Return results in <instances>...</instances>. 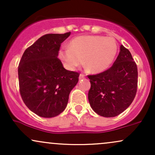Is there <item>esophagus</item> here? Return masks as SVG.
<instances>
[{
    "instance_id": "esophagus-1",
    "label": "esophagus",
    "mask_w": 155,
    "mask_h": 155,
    "mask_svg": "<svg viewBox=\"0 0 155 155\" xmlns=\"http://www.w3.org/2000/svg\"><path fill=\"white\" fill-rule=\"evenodd\" d=\"M84 78H85V76L84 75V74H81L79 75V79H84Z\"/></svg>"
}]
</instances>
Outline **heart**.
Listing matches in <instances>:
<instances>
[{"label":"heart","instance_id":"b5f03b06","mask_svg":"<svg viewBox=\"0 0 155 155\" xmlns=\"http://www.w3.org/2000/svg\"><path fill=\"white\" fill-rule=\"evenodd\" d=\"M117 44L114 38L101 35H81L72 39L69 47L59 51V58L70 71L84 65L92 73L98 74L109 68L117 52Z\"/></svg>","mask_w":155,"mask_h":155}]
</instances>
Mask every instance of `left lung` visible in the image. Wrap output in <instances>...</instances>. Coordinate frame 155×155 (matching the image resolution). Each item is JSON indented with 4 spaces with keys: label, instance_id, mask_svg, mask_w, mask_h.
<instances>
[{
    "label": "left lung",
    "instance_id": "1",
    "mask_svg": "<svg viewBox=\"0 0 155 155\" xmlns=\"http://www.w3.org/2000/svg\"><path fill=\"white\" fill-rule=\"evenodd\" d=\"M90 106L104 117L120 114L132 104L138 86V69L131 53L123 45L113 65L108 70L88 76Z\"/></svg>",
    "mask_w": 155,
    "mask_h": 155
}]
</instances>
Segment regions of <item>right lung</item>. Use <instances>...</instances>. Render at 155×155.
<instances>
[{
  "instance_id": "right-lung-1",
  "label": "right lung",
  "mask_w": 155,
  "mask_h": 155,
  "mask_svg": "<svg viewBox=\"0 0 155 155\" xmlns=\"http://www.w3.org/2000/svg\"><path fill=\"white\" fill-rule=\"evenodd\" d=\"M71 35L46 34L25 49L19 62V92L23 102L39 117L51 118L66 108L79 74L64 68L58 59L60 46Z\"/></svg>"
}]
</instances>
